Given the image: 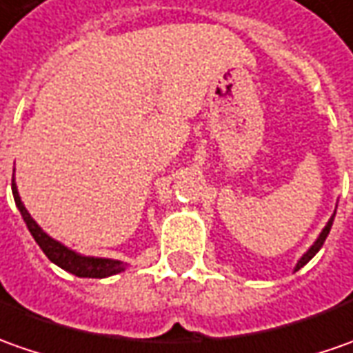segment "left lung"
Masks as SVG:
<instances>
[{
	"label": "left lung",
	"mask_w": 353,
	"mask_h": 353,
	"mask_svg": "<svg viewBox=\"0 0 353 353\" xmlns=\"http://www.w3.org/2000/svg\"><path fill=\"white\" fill-rule=\"evenodd\" d=\"M334 214H336V211H334ZM334 214H332V216L328 219V223H326V226L322 228V232H321V234H319V238L314 240V244H312V246H310V248L307 250V252H305L303 256H301V260H299L297 265H295V272H299V270H301L303 265H307V263H309V261L312 260V258H314V254H316V252H319V250L322 248L324 240H326V236H328V232H330V228H332V223H334Z\"/></svg>",
	"instance_id": "left-lung-1"
}]
</instances>
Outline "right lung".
<instances>
[{
	"label": "right lung",
	"instance_id": "obj_1",
	"mask_svg": "<svg viewBox=\"0 0 353 353\" xmlns=\"http://www.w3.org/2000/svg\"><path fill=\"white\" fill-rule=\"evenodd\" d=\"M11 189H13V199H15L19 213H21L25 225L29 228V232L34 238V242L41 246V250L46 254V258L52 261V263H56L58 268L66 270L68 274L78 275V277H93V279H103V277L117 275L127 270L128 263H125V261L111 260V258H95V256H81L78 252H74L72 248L64 246L62 242H58L52 236H48L43 228L37 225V221L29 214V211L25 209L23 201L19 197L15 177L11 181Z\"/></svg>",
	"mask_w": 353,
	"mask_h": 353
}]
</instances>
